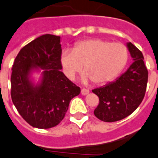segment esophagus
I'll return each mask as SVG.
<instances>
[{
	"instance_id": "34e87169",
	"label": "esophagus",
	"mask_w": 158,
	"mask_h": 158,
	"mask_svg": "<svg viewBox=\"0 0 158 158\" xmlns=\"http://www.w3.org/2000/svg\"><path fill=\"white\" fill-rule=\"evenodd\" d=\"M89 93V91L88 90V89H82V90H81V94H82V96L87 95Z\"/></svg>"
}]
</instances>
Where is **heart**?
<instances>
[{"label": "heart", "instance_id": "1", "mask_svg": "<svg viewBox=\"0 0 158 158\" xmlns=\"http://www.w3.org/2000/svg\"><path fill=\"white\" fill-rule=\"evenodd\" d=\"M126 47L121 43H110L101 39H89L78 43L72 52L63 51L61 66L66 77L74 80L76 75L83 72V83L94 81L96 84L108 83L119 76L128 62Z\"/></svg>", "mask_w": 158, "mask_h": 158}]
</instances>
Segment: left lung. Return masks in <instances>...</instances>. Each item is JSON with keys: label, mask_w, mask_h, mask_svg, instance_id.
<instances>
[{"label": "left lung", "mask_w": 158, "mask_h": 158, "mask_svg": "<svg viewBox=\"0 0 158 158\" xmlns=\"http://www.w3.org/2000/svg\"><path fill=\"white\" fill-rule=\"evenodd\" d=\"M126 47L132 64L115 81L92 90L100 100L94 114L103 122H117L129 116L139 107L145 95L148 72L144 57L132 43H127Z\"/></svg>", "instance_id": "obj_1"}]
</instances>
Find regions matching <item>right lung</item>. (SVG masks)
I'll return each mask as SVG.
<instances>
[{
	"label": "right lung",
	"mask_w": 158,
	"mask_h": 158,
	"mask_svg": "<svg viewBox=\"0 0 158 158\" xmlns=\"http://www.w3.org/2000/svg\"><path fill=\"white\" fill-rule=\"evenodd\" d=\"M61 37L45 34L19 51L12 66L11 100L20 115L38 129H50L64 118L80 88L61 72ZM40 73L36 83L32 75Z\"/></svg>",
	"instance_id": "right-lung-1"
}]
</instances>
